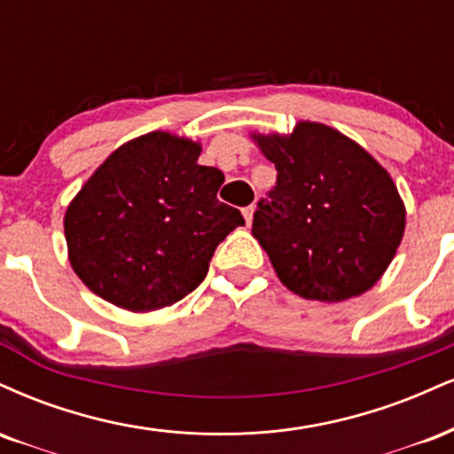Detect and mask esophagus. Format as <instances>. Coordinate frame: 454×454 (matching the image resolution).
<instances>
[{"label":"esophagus","instance_id":"1","mask_svg":"<svg viewBox=\"0 0 454 454\" xmlns=\"http://www.w3.org/2000/svg\"><path fill=\"white\" fill-rule=\"evenodd\" d=\"M242 215H244V221H247V225H250L253 223V215H254V206L250 204L247 207H242Z\"/></svg>","mask_w":454,"mask_h":454}]
</instances>
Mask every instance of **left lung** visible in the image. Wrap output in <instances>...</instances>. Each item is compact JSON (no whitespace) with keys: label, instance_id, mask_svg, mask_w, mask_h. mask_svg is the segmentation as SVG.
<instances>
[{"label":"left lung","instance_id":"8db88e82","mask_svg":"<svg viewBox=\"0 0 454 454\" xmlns=\"http://www.w3.org/2000/svg\"><path fill=\"white\" fill-rule=\"evenodd\" d=\"M276 165L270 201L253 218L286 289L317 301H344L380 280L406 229V206L393 178L348 136L300 121L286 136L253 133Z\"/></svg>","mask_w":454,"mask_h":454}]
</instances>
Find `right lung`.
<instances>
[{
	"mask_svg": "<svg viewBox=\"0 0 454 454\" xmlns=\"http://www.w3.org/2000/svg\"><path fill=\"white\" fill-rule=\"evenodd\" d=\"M200 154L189 137L144 133L116 148L69 201V263L101 300L131 312L172 306L244 225L239 210L216 200L225 176L197 163Z\"/></svg>",
	"mask_w": 454,
	"mask_h": 454,
	"instance_id": "add662e5",
	"label": "right lung"
}]
</instances>
